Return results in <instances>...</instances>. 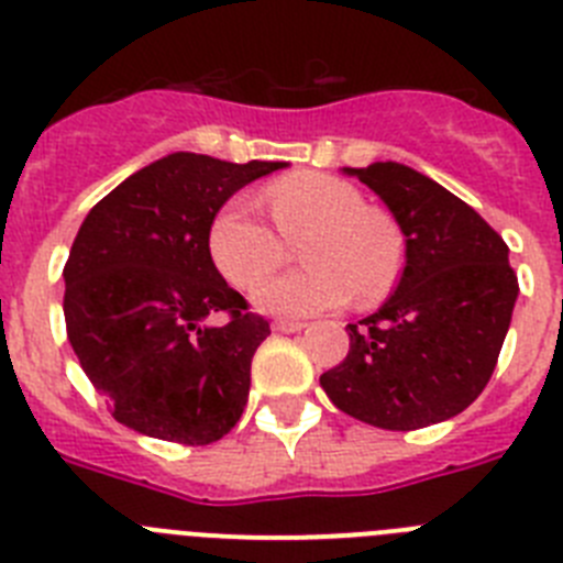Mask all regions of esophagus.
<instances>
[{
  "label": "esophagus",
  "instance_id": "esophagus-1",
  "mask_svg": "<svg viewBox=\"0 0 563 563\" xmlns=\"http://www.w3.org/2000/svg\"><path fill=\"white\" fill-rule=\"evenodd\" d=\"M306 325L302 322H295V320H275L272 322V331H277V334H297V331H302Z\"/></svg>",
  "mask_w": 563,
  "mask_h": 563
}]
</instances>
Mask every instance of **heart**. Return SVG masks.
<instances>
[{
    "mask_svg": "<svg viewBox=\"0 0 563 563\" xmlns=\"http://www.w3.org/2000/svg\"><path fill=\"white\" fill-rule=\"evenodd\" d=\"M275 229L257 218L252 200L232 198L209 227V254L229 286L249 291L279 267L286 242H302L309 269L263 284L254 306L268 314L302 317L385 300L402 272V234L390 214L365 207L360 189L322 173L275 180L263 195Z\"/></svg>",
    "mask_w": 563,
    "mask_h": 563,
    "instance_id": "heart-1",
    "label": "heart"
}]
</instances>
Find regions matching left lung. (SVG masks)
<instances>
[{
  "label": "left lung",
  "instance_id": "8db88e82",
  "mask_svg": "<svg viewBox=\"0 0 563 563\" xmlns=\"http://www.w3.org/2000/svg\"><path fill=\"white\" fill-rule=\"evenodd\" d=\"M356 175L405 234V268L383 309L349 322V356L320 376L349 417L417 430L462 413L490 383L518 297L507 243L428 175L376 161Z\"/></svg>",
  "mask_w": 563,
  "mask_h": 563
}]
</instances>
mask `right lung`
Segmentation results:
<instances>
[{
	"label": "right lung",
	"instance_id": "1",
	"mask_svg": "<svg viewBox=\"0 0 563 563\" xmlns=\"http://www.w3.org/2000/svg\"><path fill=\"white\" fill-rule=\"evenodd\" d=\"M283 166L173 153L90 209L65 263L67 340L121 424L180 444L238 424L272 331L214 268L209 227L238 189ZM214 313L230 320L212 327Z\"/></svg>",
	"mask_w": 563,
	"mask_h": 563
}]
</instances>
